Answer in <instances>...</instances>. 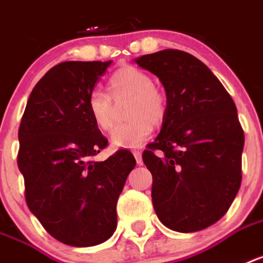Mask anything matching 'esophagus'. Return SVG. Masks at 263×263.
Returning <instances> with one entry per match:
<instances>
[{
    "instance_id": "esophagus-1",
    "label": "esophagus",
    "mask_w": 263,
    "mask_h": 263,
    "mask_svg": "<svg viewBox=\"0 0 263 263\" xmlns=\"http://www.w3.org/2000/svg\"><path fill=\"white\" fill-rule=\"evenodd\" d=\"M132 154H134V157H135L136 163H138V165H142V163H143V161H142V153H140V151H139V150H134V151H132Z\"/></svg>"
}]
</instances>
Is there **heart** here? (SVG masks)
Returning a JSON list of instances; mask_svg holds the SVG:
<instances>
[{"mask_svg": "<svg viewBox=\"0 0 263 263\" xmlns=\"http://www.w3.org/2000/svg\"><path fill=\"white\" fill-rule=\"evenodd\" d=\"M129 97L125 106L124 124L113 129L110 140L115 146L134 148L140 146L153 132V125L162 124L167 112V97L154 83L153 77L135 66H124L108 80V93L93 90L87 97V110L101 131H110L116 123L113 100Z\"/></svg>", "mask_w": 263, "mask_h": 263, "instance_id": "heart-1", "label": "heart"}]
</instances>
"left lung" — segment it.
Segmentation results:
<instances>
[{"label":"left lung","instance_id":"8db88e82","mask_svg":"<svg viewBox=\"0 0 263 263\" xmlns=\"http://www.w3.org/2000/svg\"><path fill=\"white\" fill-rule=\"evenodd\" d=\"M166 89L167 112L143 151L153 205L170 230L196 232L227 213L242 182L245 134L235 102L201 61L180 50L136 59Z\"/></svg>","mask_w":263,"mask_h":263}]
</instances>
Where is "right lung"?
<instances>
[{
  "mask_svg": "<svg viewBox=\"0 0 263 263\" xmlns=\"http://www.w3.org/2000/svg\"><path fill=\"white\" fill-rule=\"evenodd\" d=\"M109 62H62L28 98L18 128L17 165L25 201L52 238L74 247L96 246L116 230V204L136 161L108 146L87 110V97Z\"/></svg>",
  "mask_w": 263,
  "mask_h": 263,
  "instance_id": "1",
  "label": "right lung"
}]
</instances>
